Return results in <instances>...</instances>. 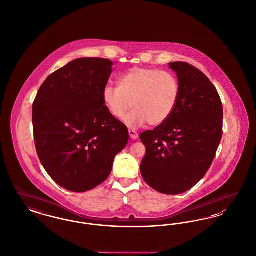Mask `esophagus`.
<instances>
[{"instance_id":"obj_1","label":"esophagus","mask_w":256,"mask_h":256,"mask_svg":"<svg viewBox=\"0 0 256 256\" xmlns=\"http://www.w3.org/2000/svg\"><path fill=\"white\" fill-rule=\"evenodd\" d=\"M128 134H130V138H132V139H137V138H138V134H137V132H135L134 130H128Z\"/></svg>"}]
</instances>
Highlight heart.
Segmentation results:
<instances>
[{"mask_svg": "<svg viewBox=\"0 0 256 256\" xmlns=\"http://www.w3.org/2000/svg\"><path fill=\"white\" fill-rule=\"evenodd\" d=\"M180 84L174 74L158 69L132 68L119 78L118 86H106L102 100L110 115L122 119L130 106L134 110L124 122L132 128L159 126L176 110Z\"/></svg>", "mask_w": 256, "mask_h": 256, "instance_id": "b5f03b06", "label": "heart"}]
</instances>
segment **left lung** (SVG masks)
<instances>
[{
  "label": "left lung",
  "mask_w": 256,
  "mask_h": 256,
  "mask_svg": "<svg viewBox=\"0 0 256 256\" xmlns=\"http://www.w3.org/2000/svg\"><path fill=\"white\" fill-rule=\"evenodd\" d=\"M180 84L176 110L166 122L140 134L146 146L141 174L159 193L178 195L209 170L222 135V104L204 74L186 62H170Z\"/></svg>",
  "instance_id": "8db88e82"
}]
</instances>
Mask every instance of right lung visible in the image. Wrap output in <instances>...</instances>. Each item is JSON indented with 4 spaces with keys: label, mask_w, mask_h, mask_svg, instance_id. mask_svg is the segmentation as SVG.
<instances>
[{
    "label": "right lung",
    "mask_w": 256,
    "mask_h": 256,
    "mask_svg": "<svg viewBox=\"0 0 256 256\" xmlns=\"http://www.w3.org/2000/svg\"><path fill=\"white\" fill-rule=\"evenodd\" d=\"M112 61L84 58L54 72L32 104L37 156L54 182L82 193L104 182L128 142V128L112 117L102 90Z\"/></svg>",
    "instance_id": "add662e5"
}]
</instances>
